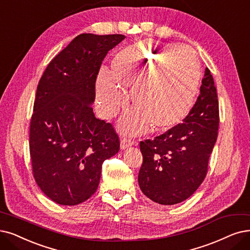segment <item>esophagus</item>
Returning <instances> with one entry per match:
<instances>
[{
  "mask_svg": "<svg viewBox=\"0 0 250 250\" xmlns=\"http://www.w3.org/2000/svg\"><path fill=\"white\" fill-rule=\"evenodd\" d=\"M132 145H133V142L131 141V139L124 137V138L121 139V143H120V147H121V149H126L129 146H131Z\"/></svg>",
  "mask_w": 250,
  "mask_h": 250,
  "instance_id": "1",
  "label": "esophagus"
}]
</instances>
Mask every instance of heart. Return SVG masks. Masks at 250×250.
<instances>
[{
  "label": "heart",
  "mask_w": 250,
  "mask_h": 250,
  "mask_svg": "<svg viewBox=\"0 0 250 250\" xmlns=\"http://www.w3.org/2000/svg\"><path fill=\"white\" fill-rule=\"evenodd\" d=\"M155 65L151 68L150 66ZM201 71L192 50L138 42L114 56L111 73L96 80V102L101 115L115 117L130 92L133 112L122 123L129 134L145 132L149 125L165 130L181 123L191 111L200 86Z\"/></svg>",
  "instance_id": "b5f03b06"
}]
</instances>
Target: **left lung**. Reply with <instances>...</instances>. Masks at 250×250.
I'll list each match as a JSON object with an SVG mask.
<instances>
[{"label":"left lung","mask_w":250,"mask_h":250,"mask_svg":"<svg viewBox=\"0 0 250 250\" xmlns=\"http://www.w3.org/2000/svg\"><path fill=\"white\" fill-rule=\"evenodd\" d=\"M183 121L155 139L139 144L144 158L139 188L148 199L162 205L181 203L191 197L207 173L219 124L217 92L207 67L200 94Z\"/></svg>","instance_id":"1"}]
</instances>
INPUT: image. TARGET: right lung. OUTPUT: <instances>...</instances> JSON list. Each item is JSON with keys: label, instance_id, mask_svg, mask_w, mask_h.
<instances>
[{"label": "right lung", "instance_id": "1", "mask_svg": "<svg viewBox=\"0 0 250 250\" xmlns=\"http://www.w3.org/2000/svg\"><path fill=\"white\" fill-rule=\"evenodd\" d=\"M124 39L79 35L50 62L40 80L29 153L36 183L57 204L72 206L90 198L104 161L119 152L114 127L95 118L91 104L102 62Z\"/></svg>", "mask_w": 250, "mask_h": 250}]
</instances>
